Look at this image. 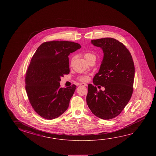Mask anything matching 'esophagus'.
<instances>
[{
  "instance_id": "1",
  "label": "esophagus",
  "mask_w": 156,
  "mask_h": 156,
  "mask_svg": "<svg viewBox=\"0 0 156 156\" xmlns=\"http://www.w3.org/2000/svg\"><path fill=\"white\" fill-rule=\"evenodd\" d=\"M80 85H81V86H85V87H87V85L86 83H80Z\"/></svg>"
}]
</instances>
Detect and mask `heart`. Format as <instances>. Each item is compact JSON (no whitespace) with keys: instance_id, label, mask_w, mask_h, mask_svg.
I'll list each match as a JSON object with an SVG mask.
<instances>
[{"instance_id":"b5f03b06","label":"heart","mask_w":156,"mask_h":156,"mask_svg":"<svg viewBox=\"0 0 156 156\" xmlns=\"http://www.w3.org/2000/svg\"><path fill=\"white\" fill-rule=\"evenodd\" d=\"M84 56L85 58L87 60V62H89L90 60L92 59V58H96V56L93 53H90V52H87L84 54ZM74 57H73L71 59V62H73V60H74ZM88 77L87 76H80L79 77V79L80 81L82 82H85L88 80Z\"/></svg>"}]
</instances>
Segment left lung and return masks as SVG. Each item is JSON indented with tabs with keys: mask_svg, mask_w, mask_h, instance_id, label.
<instances>
[{
	"mask_svg": "<svg viewBox=\"0 0 156 156\" xmlns=\"http://www.w3.org/2000/svg\"><path fill=\"white\" fill-rule=\"evenodd\" d=\"M102 49L104 56L100 70L94 76V85L105 87V91L88 85L87 105L95 116L110 120L119 115L133 94L135 68L130 52L115 38L91 40Z\"/></svg>",
	"mask_w": 156,
	"mask_h": 156,
	"instance_id": "left-lung-1",
	"label": "left lung"
}]
</instances>
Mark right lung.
Listing matches in <instances>:
<instances>
[{
	"label": "right lung",
	"instance_id": "add662e5",
	"mask_svg": "<svg viewBox=\"0 0 156 156\" xmlns=\"http://www.w3.org/2000/svg\"><path fill=\"white\" fill-rule=\"evenodd\" d=\"M79 44L51 41L41 44L26 72V92L34 110L47 120L58 118L67 109L76 85L60 87L61 77L69 73V54L80 48Z\"/></svg>",
	"mask_w": 156,
	"mask_h": 156
}]
</instances>
